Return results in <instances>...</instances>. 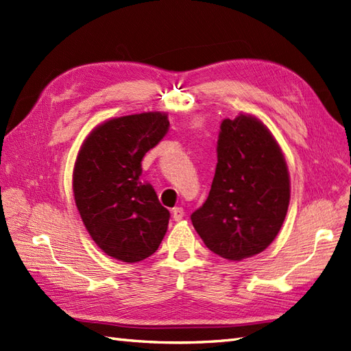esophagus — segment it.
<instances>
[{"label": "esophagus", "instance_id": "1", "mask_svg": "<svg viewBox=\"0 0 351 351\" xmlns=\"http://www.w3.org/2000/svg\"><path fill=\"white\" fill-rule=\"evenodd\" d=\"M184 215H185V212H184V209L182 208H175L173 210H172V218H173V221H181L182 218H184Z\"/></svg>", "mask_w": 351, "mask_h": 351}]
</instances>
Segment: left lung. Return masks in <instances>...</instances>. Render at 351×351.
I'll return each instance as SVG.
<instances>
[{
  "label": "left lung",
  "instance_id": "8db88e82",
  "mask_svg": "<svg viewBox=\"0 0 351 351\" xmlns=\"http://www.w3.org/2000/svg\"><path fill=\"white\" fill-rule=\"evenodd\" d=\"M208 199L191 221L213 254L240 261L276 239L289 206V173L280 148L252 115L223 119Z\"/></svg>",
  "mask_w": 351,
  "mask_h": 351
}]
</instances>
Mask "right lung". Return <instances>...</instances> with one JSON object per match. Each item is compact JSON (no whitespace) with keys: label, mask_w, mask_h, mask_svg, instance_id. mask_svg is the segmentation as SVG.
<instances>
[{"label":"right lung","mask_w":351,"mask_h":351,"mask_svg":"<svg viewBox=\"0 0 351 351\" xmlns=\"http://www.w3.org/2000/svg\"><path fill=\"white\" fill-rule=\"evenodd\" d=\"M169 125L161 112L112 119L90 133L78 152L73 184L78 212L95 243L119 261L151 256L166 234L170 213L141 179V161Z\"/></svg>","instance_id":"obj_1"}]
</instances>
